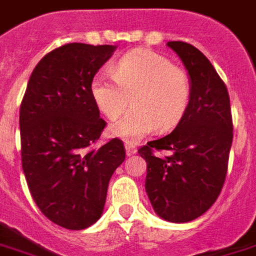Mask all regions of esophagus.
I'll return each mask as SVG.
<instances>
[{"instance_id": "obj_1", "label": "esophagus", "mask_w": 256, "mask_h": 256, "mask_svg": "<svg viewBox=\"0 0 256 256\" xmlns=\"http://www.w3.org/2000/svg\"><path fill=\"white\" fill-rule=\"evenodd\" d=\"M126 155L128 156H130V155H134V154H136V147L134 146V144H130V143H126Z\"/></svg>"}]
</instances>
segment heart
Here are the masks:
<instances>
[{
    "label": "heart",
    "mask_w": 256,
    "mask_h": 256,
    "mask_svg": "<svg viewBox=\"0 0 256 256\" xmlns=\"http://www.w3.org/2000/svg\"><path fill=\"white\" fill-rule=\"evenodd\" d=\"M190 96L188 72L151 51L126 54L114 63L112 74L101 71L92 82V97L108 118L120 116L130 98L134 108L108 128L109 135L126 142H138L154 128L164 132L176 126Z\"/></svg>",
    "instance_id": "obj_1"
}]
</instances>
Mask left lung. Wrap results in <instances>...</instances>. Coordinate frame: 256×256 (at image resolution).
Masks as SVG:
<instances>
[{"label":"left lung","instance_id":"obj_1","mask_svg":"<svg viewBox=\"0 0 256 256\" xmlns=\"http://www.w3.org/2000/svg\"><path fill=\"white\" fill-rule=\"evenodd\" d=\"M167 46L180 56L192 84L189 106L176 130L139 150L147 162L146 192L158 216L188 222L212 206L226 180L232 146L228 90L200 50L184 42ZM168 150L159 157L154 150Z\"/></svg>","mask_w":256,"mask_h":256}]
</instances>
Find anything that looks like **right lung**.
<instances>
[{
	"mask_svg": "<svg viewBox=\"0 0 256 256\" xmlns=\"http://www.w3.org/2000/svg\"><path fill=\"white\" fill-rule=\"evenodd\" d=\"M116 48L70 43L54 50L34 68L21 102L26 184L44 216L67 230H84L101 217L109 180L126 159L118 139L93 148L105 121L92 82Z\"/></svg>",
	"mask_w": 256,
	"mask_h": 256,
	"instance_id": "obj_1",
	"label": "right lung"
}]
</instances>
